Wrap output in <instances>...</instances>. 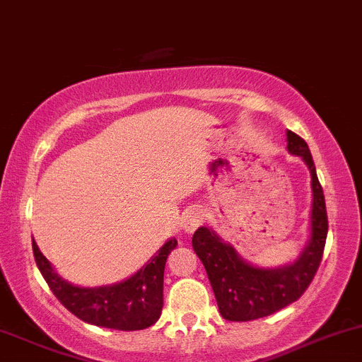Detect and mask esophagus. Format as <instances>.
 Returning <instances> with one entry per match:
<instances>
[{
    "instance_id": "obj_1",
    "label": "esophagus",
    "mask_w": 362,
    "mask_h": 362,
    "mask_svg": "<svg viewBox=\"0 0 362 362\" xmlns=\"http://www.w3.org/2000/svg\"><path fill=\"white\" fill-rule=\"evenodd\" d=\"M204 211L199 208H194L187 211V214L184 216V220H182V228L185 230L187 233H192L194 230L199 228V226L204 223Z\"/></svg>"
}]
</instances>
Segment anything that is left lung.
<instances>
[{
    "label": "left lung",
    "instance_id": "left-lung-1",
    "mask_svg": "<svg viewBox=\"0 0 362 362\" xmlns=\"http://www.w3.org/2000/svg\"><path fill=\"white\" fill-rule=\"evenodd\" d=\"M287 142V149L303 156L311 172V239L299 259L275 269L256 268L240 259L232 245L221 242L206 226L197 228L192 237V247L208 273L220 315L228 321L257 320L296 303L311 285L323 257L328 233L323 189L304 139L288 130Z\"/></svg>",
    "mask_w": 362,
    "mask_h": 362
}]
</instances>
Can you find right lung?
Masks as SVG:
<instances>
[{"mask_svg": "<svg viewBox=\"0 0 362 362\" xmlns=\"http://www.w3.org/2000/svg\"><path fill=\"white\" fill-rule=\"evenodd\" d=\"M177 239L166 242L156 256L129 280L98 288L75 287L58 276L53 266L33 240L34 259L54 297L86 323L96 327L136 332L154 325L163 309V275L168 254Z\"/></svg>", "mask_w": 362, "mask_h": 362, "instance_id": "1", "label": "right lung"}]
</instances>
